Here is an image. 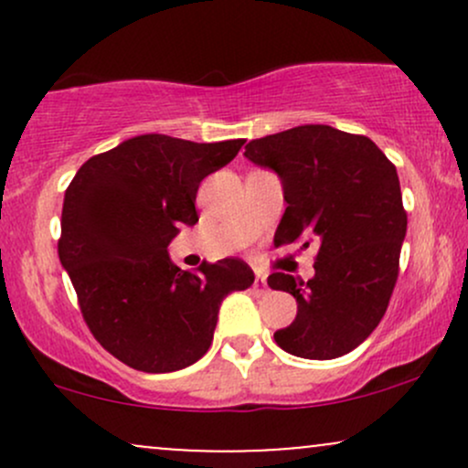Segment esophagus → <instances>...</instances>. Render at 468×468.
I'll return each mask as SVG.
<instances>
[{
	"instance_id": "esophagus-1",
	"label": "esophagus",
	"mask_w": 468,
	"mask_h": 468,
	"mask_svg": "<svg viewBox=\"0 0 468 468\" xmlns=\"http://www.w3.org/2000/svg\"><path fill=\"white\" fill-rule=\"evenodd\" d=\"M252 288H255L257 292H260V294H266V292H268V282H266V275H261V272H257L255 283H252Z\"/></svg>"
}]
</instances>
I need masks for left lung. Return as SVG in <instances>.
I'll use <instances>...</instances> for the list:
<instances>
[{
    "mask_svg": "<svg viewBox=\"0 0 468 468\" xmlns=\"http://www.w3.org/2000/svg\"><path fill=\"white\" fill-rule=\"evenodd\" d=\"M246 158L283 186L275 246H319L308 282L272 272L268 286L297 299V316L275 332L282 350L327 361L374 332L399 279L407 213L396 166L367 136L299 125L246 144Z\"/></svg>",
    "mask_w": 468,
    "mask_h": 468,
    "instance_id": "8db88e82",
    "label": "left lung"
}]
</instances>
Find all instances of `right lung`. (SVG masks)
<instances>
[{
  "label": "right lung",
  "mask_w": 468,
  "mask_h": 468,
  "mask_svg": "<svg viewBox=\"0 0 468 468\" xmlns=\"http://www.w3.org/2000/svg\"><path fill=\"white\" fill-rule=\"evenodd\" d=\"M241 144L143 133L92 155L69 182L58 260L96 341L138 372H176L202 358L222 299L255 282L235 257L189 272L166 250L182 224L197 222L200 182Z\"/></svg>",
  "instance_id": "right-lung-1"
}]
</instances>
